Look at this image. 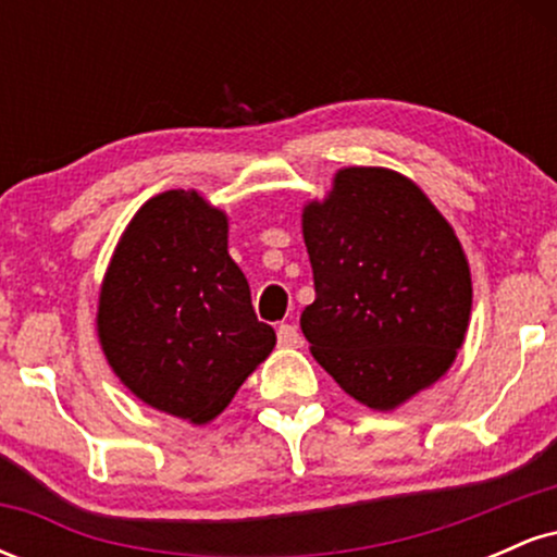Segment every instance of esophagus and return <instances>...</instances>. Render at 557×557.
<instances>
[{
	"label": "esophagus",
	"mask_w": 557,
	"mask_h": 557,
	"mask_svg": "<svg viewBox=\"0 0 557 557\" xmlns=\"http://www.w3.org/2000/svg\"><path fill=\"white\" fill-rule=\"evenodd\" d=\"M277 343L283 345V348H300V345H304V335H300L296 324H280Z\"/></svg>",
	"instance_id": "obj_1"
}]
</instances>
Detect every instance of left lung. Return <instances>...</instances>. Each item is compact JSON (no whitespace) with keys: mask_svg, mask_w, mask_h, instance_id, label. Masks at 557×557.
Wrapping results in <instances>:
<instances>
[{"mask_svg":"<svg viewBox=\"0 0 557 557\" xmlns=\"http://www.w3.org/2000/svg\"><path fill=\"white\" fill-rule=\"evenodd\" d=\"M314 304L300 314L311 356L374 411L434 385L463 345L469 261L417 183L385 168H345L304 207Z\"/></svg>","mask_w":557,"mask_h":557,"instance_id":"obj_1","label":"left lung"}]
</instances>
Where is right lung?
I'll return each instance as SVG.
<instances>
[{"label": "right lung", "mask_w": 557, "mask_h": 557, "mask_svg": "<svg viewBox=\"0 0 557 557\" xmlns=\"http://www.w3.org/2000/svg\"><path fill=\"white\" fill-rule=\"evenodd\" d=\"M96 332L136 398L190 424L225 411L277 343L227 253V214L196 190H164L133 216L101 283Z\"/></svg>", "instance_id": "add662e5"}]
</instances>
